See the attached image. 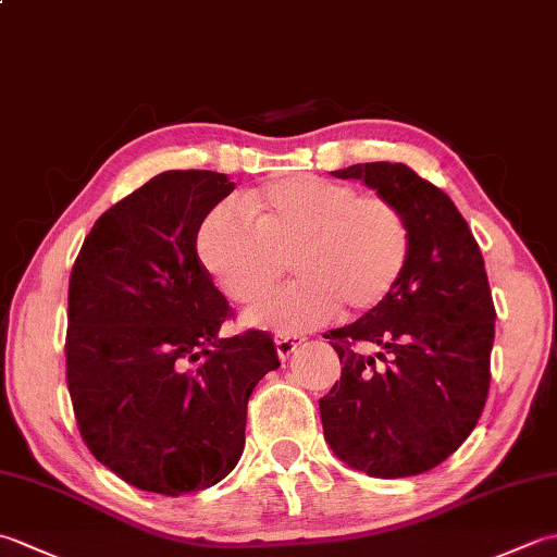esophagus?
<instances>
[{"label": "esophagus", "mask_w": 557, "mask_h": 557, "mask_svg": "<svg viewBox=\"0 0 557 557\" xmlns=\"http://www.w3.org/2000/svg\"><path fill=\"white\" fill-rule=\"evenodd\" d=\"M304 337L299 335H275V347H277V357L282 361H287L294 351H297V347L301 345Z\"/></svg>", "instance_id": "1"}]
</instances>
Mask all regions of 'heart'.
I'll return each instance as SVG.
<instances>
[{
	"label": "heart",
	"mask_w": 557,
	"mask_h": 557,
	"mask_svg": "<svg viewBox=\"0 0 557 557\" xmlns=\"http://www.w3.org/2000/svg\"><path fill=\"white\" fill-rule=\"evenodd\" d=\"M411 234L401 210L349 184L289 174L242 200H222L198 232V258L220 292L251 304L287 272L299 282L248 309L246 325L299 335L342 306H381L407 268Z\"/></svg>",
	"instance_id": "1"
}]
</instances>
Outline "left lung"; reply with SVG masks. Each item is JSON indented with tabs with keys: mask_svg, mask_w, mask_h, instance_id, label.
Here are the masks:
<instances>
[{
	"mask_svg": "<svg viewBox=\"0 0 557 557\" xmlns=\"http://www.w3.org/2000/svg\"><path fill=\"white\" fill-rule=\"evenodd\" d=\"M333 174L395 203L411 248L393 294L325 335L342 375L318 401L323 433L351 469L417 476L467 441L486 405L495 309L483 256L453 200L407 164L366 162Z\"/></svg>",
	"mask_w": 557,
	"mask_h": 557,
	"instance_id": "obj_1",
	"label": "left lung"
}]
</instances>
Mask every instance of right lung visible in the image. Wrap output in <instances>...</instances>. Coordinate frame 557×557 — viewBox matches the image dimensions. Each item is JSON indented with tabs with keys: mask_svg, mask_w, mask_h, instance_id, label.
Instances as JSON below:
<instances>
[{
	"mask_svg": "<svg viewBox=\"0 0 557 557\" xmlns=\"http://www.w3.org/2000/svg\"><path fill=\"white\" fill-rule=\"evenodd\" d=\"M227 174L170 170L102 212L69 280L66 383L100 465L160 495L215 486L244 453L246 405L280 366L263 330L220 337L230 304L196 251Z\"/></svg>",
	"mask_w": 557,
	"mask_h": 557,
	"instance_id": "1",
	"label": "right lung"
}]
</instances>
